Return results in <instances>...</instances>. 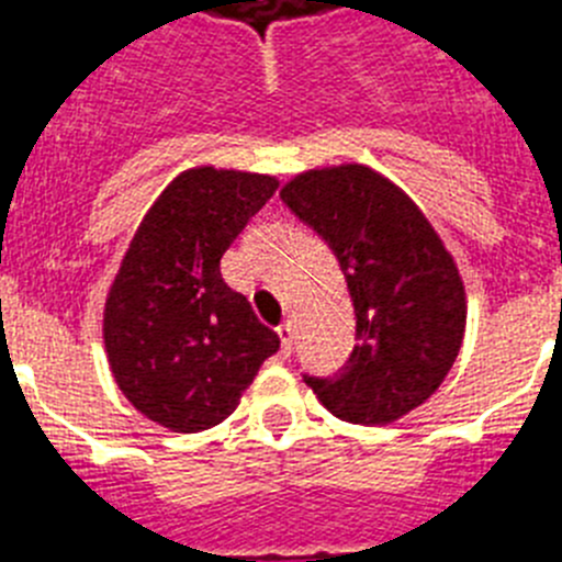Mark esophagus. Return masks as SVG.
<instances>
[{
	"label": "esophagus",
	"instance_id": "obj_1",
	"mask_svg": "<svg viewBox=\"0 0 562 562\" xmlns=\"http://www.w3.org/2000/svg\"><path fill=\"white\" fill-rule=\"evenodd\" d=\"M278 337H281V349L286 351V355H290V349H292V337H295V329H292V324L290 321H284V324L278 326Z\"/></svg>",
	"mask_w": 562,
	"mask_h": 562
}]
</instances>
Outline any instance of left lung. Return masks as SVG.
I'll return each instance as SVG.
<instances>
[{"label":"left lung","mask_w":562,"mask_h":562,"mask_svg":"<svg viewBox=\"0 0 562 562\" xmlns=\"http://www.w3.org/2000/svg\"><path fill=\"white\" fill-rule=\"evenodd\" d=\"M281 200L337 256L357 317L340 374H304L306 385L351 425L419 408L453 369L467 324L464 281L439 233L408 193L360 162L297 173Z\"/></svg>","instance_id":"8db88e82"}]
</instances>
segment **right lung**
<instances>
[{
  "instance_id": "right-lung-1",
  "label": "right lung",
  "mask_w": 562,
  "mask_h": 562,
  "mask_svg": "<svg viewBox=\"0 0 562 562\" xmlns=\"http://www.w3.org/2000/svg\"><path fill=\"white\" fill-rule=\"evenodd\" d=\"M276 188L270 173L188 168L148 207L109 286L103 342L114 382L173 434L225 422L281 346L220 272Z\"/></svg>"
}]
</instances>
